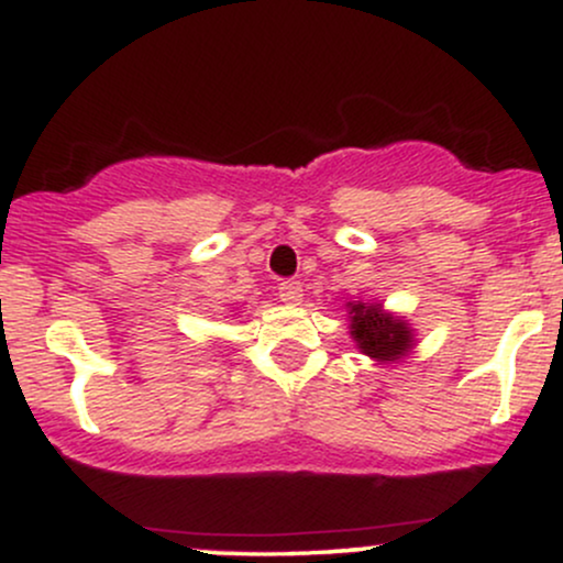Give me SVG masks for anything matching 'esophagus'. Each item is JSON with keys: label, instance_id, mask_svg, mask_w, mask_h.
Instances as JSON below:
<instances>
[{"label": "esophagus", "instance_id": "obj_1", "mask_svg": "<svg viewBox=\"0 0 563 563\" xmlns=\"http://www.w3.org/2000/svg\"><path fill=\"white\" fill-rule=\"evenodd\" d=\"M277 296H280V301H286V303H299L303 296L301 283L299 280H283L280 286H277Z\"/></svg>", "mask_w": 563, "mask_h": 563}]
</instances>
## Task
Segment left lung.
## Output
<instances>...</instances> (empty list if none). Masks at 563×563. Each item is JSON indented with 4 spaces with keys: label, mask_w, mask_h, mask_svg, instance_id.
<instances>
[{
    "label": "left lung",
    "mask_w": 563,
    "mask_h": 563,
    "mask_svg": "<svg viewBox=\"0 0 563 563\" xmlns=\"http://www.w3.org/2000/svg\"><path fill=\"white\" fill-rule=\"evenodd\" d=\"M349 335L378 365H391L416 346V331L399 314L386 312L378 301H346Z\"/></svg>",
    "instance_id": "8db88e82"
}]
</instances>
